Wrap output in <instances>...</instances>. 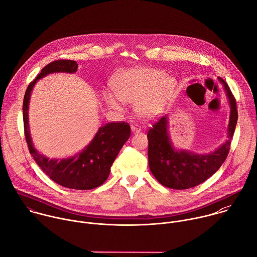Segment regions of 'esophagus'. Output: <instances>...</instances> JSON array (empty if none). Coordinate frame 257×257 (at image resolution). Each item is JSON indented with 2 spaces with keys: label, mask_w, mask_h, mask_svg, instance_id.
I'll return each mask as SVG.
<instances>
[{
  "label": "esophagus",
  "mask_w": 257,
  "mask_h": 257,
  "mask_svg": "<svg viewBox=\"0 0 257 257\" xmlns=\"http://www.w3.org/2000/svg\"><path fill=\"white\" fill-rule=\"evenodd\" d=\"M131 131H132V133H139L141 131V128L137 124H132L131 125Z\"/></svg>",
  "instance_id": "obj_1"
}]
</instances>
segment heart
<instances>
[{
    "mask_svg": "<svg viewBox=\"0 0 257 257\" xmlns=\"http://www.w3.org/2000/svg\"><path fill=\"white\" fill-rule=\"evenodd\" d=\"M113 87L115 93H103V99L109 108L121 111L122 102L135 103L137 115L143 119H151L161 112L173 94L176 83L163 71L133 68L122 73Z\"/></svg>",
    "mask_w": 257,
    "mask_h": 257,
    "instance_id": "heart-1",
    "label": "heart"
}]
</instances>
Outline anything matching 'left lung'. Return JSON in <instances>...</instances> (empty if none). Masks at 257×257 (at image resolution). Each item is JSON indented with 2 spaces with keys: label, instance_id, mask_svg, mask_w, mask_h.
<instances>
[{
  "label": "left lung",
  "instance_id": "obj_1",
  "mask_svg": "<svg viewBox=\"0 0 257 257\" xmlns=\"http://www.w3.org/2000/svg\"><path fill=\"white\" fill-rule=\"evenodd\" d=\"M222 84L230 106L227 140L210 153L199 154L175 148L168 131L167 115L159 119L148 131L149 168L159 183L172 189H188L199 185L212 176L225 161L237 124L235 99L222 78Z\"/></svg>",
  "mask_w": 257,
  "mask_h": 257
}]
</instances>
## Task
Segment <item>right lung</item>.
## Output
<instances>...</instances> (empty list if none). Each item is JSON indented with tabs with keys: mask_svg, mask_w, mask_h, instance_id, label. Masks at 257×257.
I'll use <instances>...</instances> for the list:
<instances>
[{
	"mask_svg": "<svg viewBox=\"0 0 257 257\" xmlns=\"http://www.w3.org/2000/svg\"><path fill=\"white\" fill-rule=\"evenodd\" d=\"M78 64L72 60H57L45 66L36 79L28 86L23 102V119L26 141L31 155L41 169L63 187L89 190L102 185L110 174V168L122 146L129 139L131 130L128 123H107L101 126L91 142L74 156L53 158L40 153L34 146L29 125V103L35 84L53 73H76Z\"/></svg>",
	"mask_w": 257,
	"mask_h": 257,
	"instance_id": "obj_1",
	"label": "right lung"
}]
</instances>
